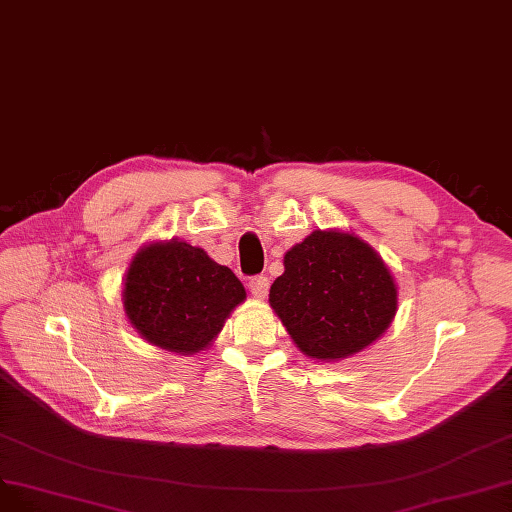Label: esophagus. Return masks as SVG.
<instances>
[{"instance_id": "esophagus-1", "label": "esophagus", "mask_w": 512, "mask_h": 512, "mask_svg": "<svg viewBox=\"0 0 512 512\" xmlns=\"http://www.w3.org/2000/svg\"><path fill=\"white\" fill-rule=\"evenodd\" d=\"M270 289V280L268 276H253L249 280V291L255 295V298H266Z\"/></svg>"}]
</instances>
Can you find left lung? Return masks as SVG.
Instances as JSON below:
<instances>
[{
  "label": "left lung",
  "mask_w": 512,
  "mask_h": 512,
  "mask_svg": "<svg viewBox=\"0 0 512 512\" xmlns=\"http://www.w3.org/2000/svg\"><path fill=\"white\" fill-rule=\"evenodd\" d=\"M270 306L304 355L340 361L385 334L398 310V287L368 242L317 229L287 251Z\"/></svg>",
  "instance_id": "1"
}]
</instances>
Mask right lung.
<instances>
[{"instance_id": "add662e5", "label": "right lung", "mask_w": 512, "mask_h": 512, "mask_svg": "<svg viewBox=\"0 0 512 512\" xmlns=\"http://www.w3.org/2000/svg\"><path fill=\"white\" fill-rule=\"evenodd\" d=\"M244 298L232 270L174 238L142 246L123 285L131 327L146 342L178 355L204 351Z\"/></svg>"}]
</instances>
